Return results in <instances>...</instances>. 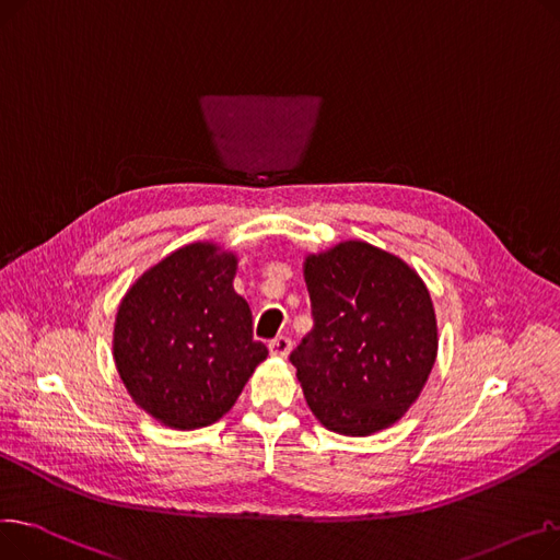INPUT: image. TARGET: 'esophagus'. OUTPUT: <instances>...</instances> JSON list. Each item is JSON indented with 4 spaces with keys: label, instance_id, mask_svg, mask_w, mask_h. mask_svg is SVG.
<instances>
[{
    "label": "esophagus",
    "instance_id": "1",
    "mask_svg": "<svg viewBox=\"0 0 560 560\" xmlns=\"http://www.w3.org/2000/svg\"><path fill=\"white\" fill-rule=\"evenodd\" d=\"M270 354L272 357H279V359H285L290 354V347H292V340L288 336H277L275 340H270Z\"/></svg>",
    "mask_w": 560,
    "mask_h": 560
}]
</instances>
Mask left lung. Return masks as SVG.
<instances>
[{
    "label": "left lung",
    "instance_id": "obj_1",
    "mask_svg": "<svg viewBox=\"0 0 560 560\" xmlns=\"http://www.w3.org/2000/svg\"><path fill=\"white\" fill-rule=\"evenodd\" d=\"M313 329L290 363L315 418L342 435L397 422L435 363V313L408 265L361 241L308 256Z\"/></svg>",
    "mask_w": 560,
    "mask_h": 560
}]
</instances>
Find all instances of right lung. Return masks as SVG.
Masks as SVG:
<instances>
[{
    "instance_id": "add662e5",
    "label": "right lung",
    "mask_w": 560,
    "mask_h": 560,
    "mask_svg": "<svg viewBox=\"0 0 560 560\" xmlns=\"http://www.w3.org/2000/svg\"><path fill=\"white\" fill-rule=\"evenodd\" d=\"M233 275V254L186 245L147 270L117 308V372L133 401L167 427L220 420L268 357Z\"/></svg>"
}]
</instances>
